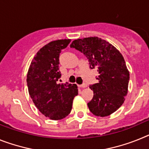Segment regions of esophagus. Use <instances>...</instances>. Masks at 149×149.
<instances>
[{"instance_id": "obj_1", "label": "esophagus", "mask_w": 149, "mask_h": 149, "mask_svg": "<svg viewBox=\"0 0 149 149\" xmlns=\"http://www.w3.org/2000/svg\"><path fill=\"white\" fill-rule=\"evenodd\" d=\"M79 87L82 88H84L87 87V85H86V84H85V83H84V84H82V85H79Z\"/></svg>"}]
</instances>
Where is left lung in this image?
Returning a JSON list of instances; mask_svg holds the SVG:
<instances>
[{"label":"left lung","mask_w":149,"mask_h":149,"mask_svg":"<svg viewBox=\"0 0 149 149\" xmlns=\"http://www.w3.org/2000/svg\"><path fill=\"white\" fill-rule=\"evenodd\" d=\"M88 59L91 69H97L98 83L90 85L94 92L88 103L94 116H108L116 112L125 100L128 92L130 73L124 57L107 41L97 37L75 40L70 44Z\"/></svg>","instance_id":"left-lung-1"}]
</instances>
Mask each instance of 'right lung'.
I'll return each mask as SVG.
<instances>
[{"instance_id":"obj_1","label":"right lung","mask_w":149,"mask_h":149,"mask_svg":"<svg viewBox=\"0 0 149 149\" xmlns=\"http://www.w3.org/2000/svg\"><path fill=\"white\" fill-rule=\"evenodd\" d=\"M71 40L49 42L37 52L27 74L28 92L39 111L52 120H60L70 113L73 98L78 94L76 84L58 83L59 55Z\"/></svg>"}]
</instances>
